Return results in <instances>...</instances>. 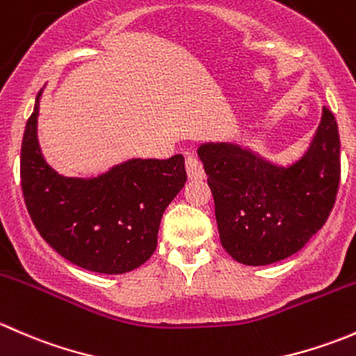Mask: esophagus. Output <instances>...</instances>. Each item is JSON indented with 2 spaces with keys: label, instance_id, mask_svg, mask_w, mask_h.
<instances>
[{
  "label": "esophagus",
  "instance_id": "obj_1",
  "mask_svg": "<svg viewBox=\"0 0 356 356\" xmlns=\"http://www.w3.org/2000/svg\"><path fill=\"white\" fill-rule=\"evenodd\" d=\"M186 170H188V175L191 181H203V179L207 177L203 163H201L195 155H191V153H189L188 158H186Z\"/></svg>",
  "mask_w": 356,
  "mask_h": 356
}]
</instances>
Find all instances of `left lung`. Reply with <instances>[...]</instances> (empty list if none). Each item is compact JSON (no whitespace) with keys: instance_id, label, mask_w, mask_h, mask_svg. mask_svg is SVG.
I'll return each mask as SVG.
<instances>
[{"instance_id":"1","label":"left lung","mask_w":356,"mask_h":356,"mask_svg":"<svg viewBox=\"0 0 356 356\" xmlns=\"http://www.w3.org/2000/svg\"><path fill=\"white\" fill-rule=\"evenodd\" d=\"M215 200L224 250L236 261L261 267L307 245L325 224L339 186V132L322 108L307 149L289 163H275L239 143L198 146Z\"/></svg>"}]
</instances>
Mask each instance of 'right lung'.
<instances>
[{
  "instance_id": "add662e5",
  "label": "right lung",
  "mask_w": 356,
  "mask_h": 356,
  "mask_svg": "<svg viewBox=\"0 0 356 356\" xmlns=\"http://www.w3.org/2000/svg\"><path fill=\"white\" fill-rule=\"evenodd\" d=\"M25 125L20 179L29 215L46 243L98 274H125L156 250L161 215L184 188V156L129 158L92 177L62 175L38 139L39 103Z\"/></svg>"
}]
</instances>
